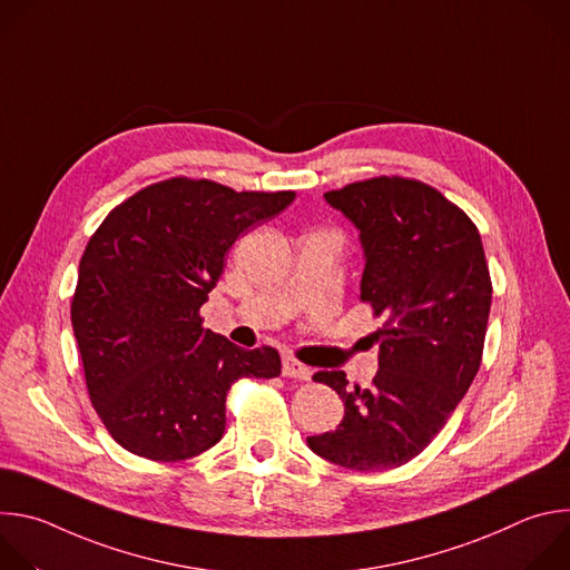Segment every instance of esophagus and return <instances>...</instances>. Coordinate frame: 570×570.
I'll return each instance as SVG.
<instances>
[{
  "mask_svg": "<svg viewBox=\"0 0 570 570\" xmlns=\"http://www.w3.org/2000/svg\"><path fill=\"white\" fill-rule=\"evenodd\" d=\"M282 374L288 376V379H302V381H306V379L311 376V370H308L304 363H299L297 358L284 356V358H282Z\"/></svg>",
  "mask_w": 570,
  "mask_h": 570,
  "instance_id": "esophagus-1",
  "label": "esophagus"
}]
</instances>
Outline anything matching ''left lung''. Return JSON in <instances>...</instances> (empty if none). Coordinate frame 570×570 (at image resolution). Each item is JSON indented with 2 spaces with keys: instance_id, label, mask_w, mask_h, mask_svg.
<instances>
[{
  "instance_id": "8db88e82",
  "label": "left lung",
  "mask_w": 570,
  "mask_h": 570,
  "mask_svg": "<svg viewBox=\"0 0 570 570\" xmlns=\"http://www.w3.org/2000/svg\"><path fill=\"white\" fill-rule=\"evenodd\" d=\"M324 198L361 229V302L383 327L372 334V385H350L343 370L313 374L345 401V417L306 442L345 469L401 466L444 429L478 374L492 306L490 266L475 223L422 180L379 176Z\"/></svg>"
}]
</instances>
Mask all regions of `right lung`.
Listing matches in <instances>:
<instances>
[{"mask_svg": "<svg viewBox=\"0 0 570 570\" xmlns=\"http://www.w3.org/2000/svg\"><path fill=\"white\" fill-rule=\"evenodd\" d=\"M293 200L178 176L119 203L90 236L71 327L95 411L119 446L155 462L200 455L223 438L232 383L282 374L277 350L232 345L203 327L200 306L234 240Z\"/></svg>", "mask_w": 570, "mask_h": 570, "instance_id": "right-lung-1", "label": "right lung"}]
</instances>
